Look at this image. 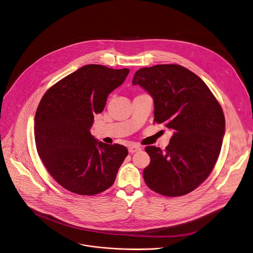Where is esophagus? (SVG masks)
<instances>
[{"label": "esophagus", "mask_w": 253, "mask_h": 253, "mask_svg": "<svg viewBox=\"0 0 253 253\" xmlns=\"http://www.w3.org/2000/svg\"><path fill=\"white\" fill-rule=\"evenodd\" d=\"M128 149H129L130 153H135L137 151H140L141 148H140V145H138V144H130Z\"/></svg>", "instance_id": "obj_1"}]
</instances>
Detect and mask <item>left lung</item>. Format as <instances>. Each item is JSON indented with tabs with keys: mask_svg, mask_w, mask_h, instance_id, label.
<instances>
[{
	"mask_svg": "<svg viewBox=\"0 0 253 253\" xmlns=\"http://www.w3.org/2000/svg\"><path fill=\"white\" fill-rule=\"evenodd\" d=\"M133 84L153 98L154 122L173 134L165 150L146 146L150 163L146 185L164 196L190 193L209 176L219 156L225 133L223 111L210 88L188 69L174 64L141 68Z\"/></svg>",
	"mask_w": 253,
	"mask_h": 253,
	"instance_id": "8db88e82",
	"label": "left lung"
}]
</instances>
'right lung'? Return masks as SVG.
Instances as JSON below:
<instances>
[{
	"mask_svg": "<svg viewBox=\"0 0 253 253\" xmlns=\"http://www.w3.org/2000/svg\"><path fill=\"white\" fill-rule=\"evenodd\" d=\"M129 69L86 65L50 87L35 116L39 156L51 176L65 189L91 196L110 188L128 155L125 146L107 144L90 133L94 115L122 84Z\"/></svg>",
	"mask_w": 253,
	"mask_h": 253,
	"instance_id": "add662e5",
	"label": "right lung"
}]
</instances>
